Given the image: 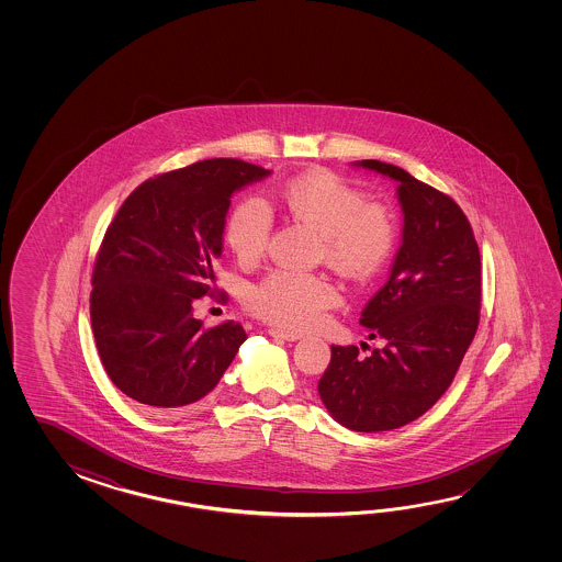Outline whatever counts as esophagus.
<instances>
[{"mask_svg":"<svg viewBox=\"0 0 562 562\" xmlns=\"http://www.w3.org/2000/svg\"><path fill=\"white\" fill-rule=\"evenodd\" d=\"M268 335L274 337V339L290 340V342H294V340H300L304 337L302 333L284 331V329H270Z\"/></svg>","mask_w":562,"mask_h":562,"instance_id":"34e87169","label":"esophagus"}]
</instances>
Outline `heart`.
<instances>
[{
	"instance_id": "1",
	"label": "heart",
	"mask_w": 562,
	"mask_h": 562,
	"mask_svg": "<svg viewBox=\"0 0 562 562\" xmlns=\"http://www.w3.org/2000/svg\"><path fill=\"white\" fill-rule=\"evenodd\" d=\"M282 203L292 220L322 235L325 258L347 277H372L396 245L392 212L367 203L364 193L327 170H313L288 182ZM270 231L267 203L249 198L231 213L227 243L239 262L252 265L265 255ZM337 302V288L327 278L285 270L272 272L249 292V307L258 317L290 329L312 327Z\"/></svg>"
}]
</instances>
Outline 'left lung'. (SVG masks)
Here are the masks:
<instances>
[{"label": "left lung", "mask_w": 562, "mask_h": 562, "mask_svg": "<svg viewBox=\"0 0 562 562\" xmlns=\"http://www.w3.org/2000/svg\"><path fill=\"white\" fill-rule=\"evenodd\" d=\"M352 166L396 182L402 245L386 284L360 313L370 339L384 345L367 359L355 345H331L317 392L350 431H390L424 415L451 386L479 329L480 252L467 215L449 195L400 166Z\"/></svg>", "instance_id": "obj_1"}]
</instances>
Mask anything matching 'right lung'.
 Instances as JSON below:
<instances>
[{"instance_id":"1","label":"right lung","mask_w":562,"mask_h":562,"mask_svg":"<svg viewBox=\"0 0 562 562\" xmlns=\"http://www.w3.org/2000/svg\"><path fill=\"white\" fill-rule=\"evenodd\" d=\"M270 175L237 158L200 160L138 186L105 231L93 337L111 382L150 414L195 409L247 339L235 322L205 329L192 304L215 282L233 193Z\"/></svg>"}]
</instances>
